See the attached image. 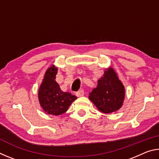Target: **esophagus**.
I'll list each match as a JSON object with an SVG mask.
<instances>
[{"mask_svg":"<svg viewBox=\"0 0 159 159\" xmlns=\"http://www.w3.org/2000/svg\"><path fill=\"white\" fill-rule=\"evenodd\" d=\"M84 95V90H80L76 93V95L77 97H82Z\"/></svg>","mask_w":159,"mask_h":159,"instance_id":"1","label":"esophagus"}]
</instances>
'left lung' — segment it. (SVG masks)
<instances>
[{
  "instance_id": "1",
  "label": "left lung",
  "mask_w": 159,
  "mask_h": 159,
  "mask_svg": "<svg viewBox=\"0 0 159 159\" xmlns=\"http://www.w3.org/2000/svg\"><path fill=\"white\" fill-rule=\"evenodd\" d=\"M125 88L116 73L109 67L98 81V86L90 93L89 99L104 114L118 111L123 104Z\"/></svg>"
}]
</instances>
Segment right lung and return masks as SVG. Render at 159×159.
Instances as JSON below:
<instances>
[{
	"mask_svg": "<svg viewBox=\"0 0 159 159\" xmlns=\"http://www.w3.org/2000/svg\"><path fill=\"white\" fill-rule=\"evenodd\" d=\"M57 68L52 65L45 71L44 79L39 88V99L43 109L48 114L61 115L77 98L71 93L61 91L56 82Z\"/></svg>",
	"mask_w": 159,
	"mask_h": 159,
	"instance_id": "right-lung-1",
	"label": "right lung"
}]
</instances>
